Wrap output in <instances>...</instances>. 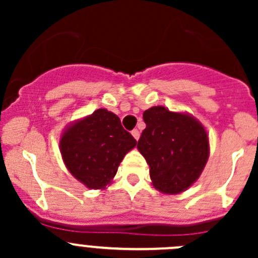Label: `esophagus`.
<instances>
[{
    "instance_id": "obj_1",
    "label": "esophagus",
    "mask_w": 258,
    "mask_h": 258,
    "mask_svg": "<svg viewBox=\"0 0 258 258\" xmlns=\"http://www.w3.org/2000/svg\"><path fill=\"white\" fill-rule=\"evenodd\" d=\"M131 134H132V136H134V139L136 140V141L140 139V131H139V130H134Z\"/></svg>"
}]
</instances>
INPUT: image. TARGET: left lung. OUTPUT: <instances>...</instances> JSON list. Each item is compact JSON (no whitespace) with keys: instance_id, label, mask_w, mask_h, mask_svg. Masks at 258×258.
Masks as SVG:
<instances>
[{"instance_id":"1","label":"left lung","mask_w":258,"mask_h":258,"mask_svg":"<svg viewBox=\"0 0 258 258\" xmlns=\"http://www.w3.org/2000/svg\"><path fill=\"white\" fill-rule=\"evenodd\" d=\"M146 128L137 148L150 166L153 187L166 195L186 191L200 177L210 156L209 136L199 119L153 106L144 112Z\"/></svg>"}]
</instances>
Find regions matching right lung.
I'll return each instance as SVG.
<instances>
[{
    "mask_svg": "<svg viewBox=\"0 0 258 258\" xmlns=\"http://www.w3.org/2000/svg\"><path fill=\"white\" fill-rule=\"evenodd\" d=\"M136 145L118 116L106 108H98L69 124L59 139V151L67 170L91 189L106 188L126 153Z\"/></svg>",
    "mask_w": 258,
    "mask_h": 258,
    "instance_id": "right-lung-1",
    "label": "right lung"
}]
</instances>
